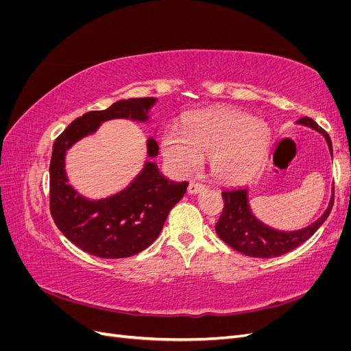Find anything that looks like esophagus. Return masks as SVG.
Here are the masks:
<instances>
[{
  "label": "esophagus",
  "mask_w": 351,
  "mask_h": 351,
  "mask_svg": "<svg viewBox=\"0 0 351 351\" xmlns=\"http://www.w3.org/2000/svg\"><path fill=\"white\" fill-rule=\"evenodd\" d=\"M204 190H205V186L200 184V183H190L189 187H187V192H189L190 195L200 193V192H204Z\"/></svg>",
  "instance_id": "34e87169"
}]
</instances>
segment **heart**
<instances>
[{"mask_svg":"<svg viewBox=\"0 0 351 351\" xmlns=\"http://www.w3.org/2000/svg\"><path fill=\"white\" fill-rule=\"evenodd\" d=\"M271 143V127L249 114L219 108L190 114L182 132L168 129L161 136V152L177 174H190L209 156L218 182L234 184L247 178Z\"/></svg>","mask_w":351,"mask_h":351,"instance_id":"obj_1","label":"heart"}]
</instances>
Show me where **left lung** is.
<instances>
[{
    "label": "left lung",
    "instance_id": "obj_1",
    "mask_svg": "<svg viewBox=\"0 0 351 351\" xmlns=\"http://www.w3.org/2000/svg\"><path fill=\"white\" fill-rule=\"evenodd\" d=\"M295 124L311 127V129L319 132L325 137L329 154L332 156L331 139H329L328 133H325V130L321 129L312 119L303 117V119L297 120ZM222 199H224V209H222V214L215 226V231L219 239L224 240L230 247L246 254V256L275 258L299 247L324 224L334 205V189L324 214L313 221L312 224L293 231L272 228L254 215L249 204L247 187L222 190Z\"/></svg>",
    "mask_w": 351,
    "mask_h": 351
}]
</instances>
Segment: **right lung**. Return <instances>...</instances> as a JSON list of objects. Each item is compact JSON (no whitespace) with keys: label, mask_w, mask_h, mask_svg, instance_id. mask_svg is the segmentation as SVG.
Returning a JSON list of instances; mask_svg holds the SVG:
<instances>
[{"label":"right lung","mask_w":351,"mask_h":351,"mask_svg":"<svg viewBox=\"0 0 351 351\" xmlns=\"http://www.w3.org/2000/svg\"><path fill=\"white\" fill-rule=\"evenodd\" d=\"M155 104L156 98L120 99L107 110L83 114L52 146L51 215L62 234L93 256L121 259L146 249L159 236L169 210L184 196L189 183L173 182L159 171L156 162L151 161L158 156V143L149 137L146 141L147 159L130 184L111 196L89 199L69 183L67 151L83 137L97 133L105 121L124 119L147 123Z\"/></svg>","instance_id":"right-lung-1"}]
</instances>
